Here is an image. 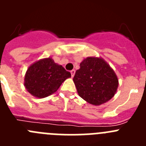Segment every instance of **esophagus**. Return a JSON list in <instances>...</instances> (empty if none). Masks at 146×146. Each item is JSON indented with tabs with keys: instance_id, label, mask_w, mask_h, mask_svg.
<instances>
[{
	"instance_id": "34e87169",
	"label": "esophagus",
	"mask_w": 146,
	"mask_h": 146,
	"mask_svg": "<svg viewBox=\"0 0 146 146\" xmlns=\"http://www.w3.org/2000/svg\"><path fill=\"white\" fill-rule=\"evenodd\" d=\"M71 74H72V77H74V74H75V70H74V69H73V70L71 71Z\"/></svg>"
}]
</instances>
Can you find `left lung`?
Wrapping results in <instances>:
<instances>
[{"instance_id":"8db88e82","label":"left lung","mask_w":146,"mask_h":146,"mask_svg":"<svg viewBox=\"0 0 146 146\" xmlns=\"http://www.w3.org/2000/svg\"><path fill=\"white\" fill-rule=\"evenodd\" d=\"M80 66L73 81L82 99L98 106L114 96L118 87V77L102 58L88 57Z\"/></svg>"}]
</instances>
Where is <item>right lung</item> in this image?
<instances>
[{"instance_id":"add662e5","label":"right lung","mask_w":146,"mask_h":146,"mask_svg":"<svg viewBox=\"0 0 146 146\" xmlns=\"http://www.w3.org/2000/svg\"><path fill=\"white\" fill-rule=\"evenodd\" d=\"M69 77L70 72L55 63L52 58H46L34 62L28 67L24 86L32 96L42 99L56 92Z\"/></svg>"}]
</instances>
